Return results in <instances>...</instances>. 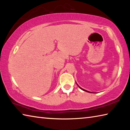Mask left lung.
Instances as JSON below:
<instances>
[{
    "instance_id": "8db88e82",
    "label": "left lung",
    "mask_w": 130,
    "mask_h": 130,
    "mask_svg": "<svg viewBox=\"0 0 130 130\" xmlns=\"http://www.w3.org/2000/svg\"><path fill=\"white\" fill-rule=\"evenodd\" d=\"M78 87H79V88H80L81 89H82V90H83V91H85V92H89V93H90V92H89V91H86V90L84 89H83V88H81L80 87H79V86H78Z\"/></svg>"
}]
</instances>
